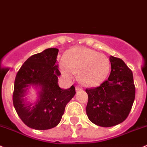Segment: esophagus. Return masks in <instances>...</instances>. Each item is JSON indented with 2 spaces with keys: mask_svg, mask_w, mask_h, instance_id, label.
Wrapping results in <instances>:
<instances>
[{
  "mask_svg": "<svg viewBox=\"0 0 147 147\" xmlns=\"http://www.w3.org/2000/svg\"><path fill=\"white\" fill-rule=\"evenodd\" d=\"M75 90H76V91L78 92V91L81 90H82V88H81L80 87H79V86H77L76 88H75Z\"/></svg>",
  "mask_w": 147,
  "mask_h": 147,
  "instance_id": "esophagus-1",
  "label": "esophagus"
}]
</instances>
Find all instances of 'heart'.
Returning <instances> with one entry per match:
<instances>
[{
    "instance_id": "1",
    "label": "heart",
    "mask_w": 147,
    "mask_h": 147,
    "mask_svg": "<svg viewBox=\"0 0 147 147\" xmlns=\"http://www.w3.org/2000/svg\"><path fill=\"white\" fill-rule=\"evenodd\" d=\"M62 75L71 78L80 75L85 85H96L105 80L110 70V62L106 56L85 47H75L68 51L65 63L60 65Z\"/></svg>"
}]
</instances>
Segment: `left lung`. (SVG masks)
Segmentation results:
<instances>
[{"instance_id":"obj_1","label":"left lung","mask_w":147,"mask_h":147,"mask_svg":"<svg viewBox=\"0 0 147 147\" xmlns=\"http://www.w3.org/2000/svg\"><path fill=\"white\" fill-rule=\"evenodd\" d=\"M111 71L99 87L86 89V113L92 123L111 127L122 123L131 111L135 99L133 73L121 59L110 57Z\"/></svg>"}]
</instances>
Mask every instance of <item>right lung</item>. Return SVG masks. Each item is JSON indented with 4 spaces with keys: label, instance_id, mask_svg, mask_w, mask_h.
Listing matches in <instances>:
<instances>
[{
    "label": "right lung",
    "instance_id": "right-lung-1",
    "mask_svg": "<svg viewBox=\"0 0 147 147\" xmlns=\"http://www.w3.org/2000/svg\"><path fill=\"white\" fill-rule=\"evenodd\" d=\"M58 52L57 48H49L32 55L16 77L14 108L22 121L36 130H47L57 126L66 105L75 95L73 85L63 90L58 85V77L61 75L56 64ZM31 87L38 90V99L34 102L25 97Z\"/></svg>",
    "mask_w": 147,
    "mask_h": 147
}]
</instances>
